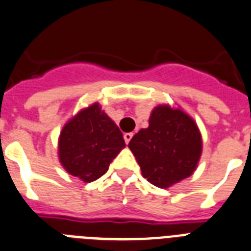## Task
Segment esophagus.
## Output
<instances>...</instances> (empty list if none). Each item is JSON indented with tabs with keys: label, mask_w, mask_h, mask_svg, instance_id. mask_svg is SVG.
I'll return each instance as SVG.
<instances>
[{
	"label": "esophagus",
	"mask_w": 251,
	"mask_h": 251,
	"mask_svg": "<svg viewBox=\"0 0 251 251\" xmlns=\"http://www.w3.org/2000/svg\"><path fill=\"white\" fill-rule=\"evenodd\" d=\"M124 141H126V144H129V141L132 140V137H133V133L132 132H128V133H124Z\"/></svg>",
	"instance_id": "obj_1"
}]
</instances>
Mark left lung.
Wrapping results in <instances>:
<instances>
[{
    "instance_id": "1",
    "label": "left lung",
    "mask_w": 251,
    "mask_h": 251,
    "mask_svg": "<svg viewBox=\"0 0 251 251\" xmlns=\"http://www.w3.org/2000/svg\"><path fill=\"white\" fill-rule=\"evenodd\" d=\"M128 148L142 176L167 188L194 173L201 155V134L187 114L160 105L151 113L149 127L134 134Z\"/></svg>"
}]
</instances>
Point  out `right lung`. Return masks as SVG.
I'll return each instance as SVG.
<instances>
[{
	"mask_svg": "<svg viewBox=\"0 0 251 251\" xmlns=\"http://www.w3.org/2000/svg\"><path fill=\"white\" fill-rule=\"evenodd\" d=\"M124 146L121 129L99 103H93L64 126L59 138V158L69 175L92 182L106 173Z\"/></svg>",
	"mask_w": 251,
	"mask_h": 251,
	"instance_id": "obj_1",
	"label": "right lung"
}]
</instances>
